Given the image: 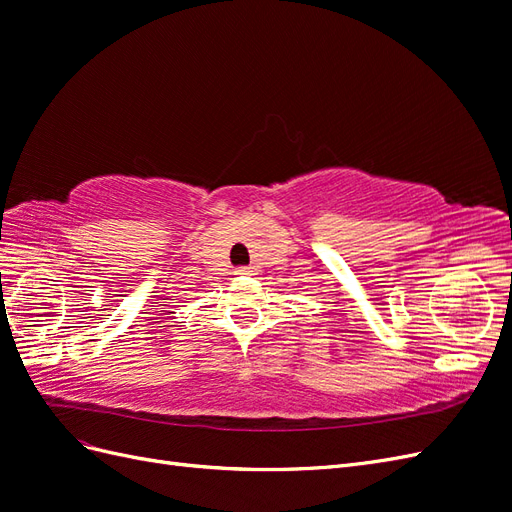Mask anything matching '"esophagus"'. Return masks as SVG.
Returning a JSON list of instances; mask_svg holds the SVG:
<instances>
[{
  "mask_svg": "<svg viewBox=\"0 0 512 512\" xmlns=\"http://www.w3.org/2000/svg\"><path fill=\"white\" fill-rule=\"evenodd\" d=\"M235 273H237V275H252V273H254V267H239Z\"/></svg>",
  "mask_w": 512,
  "mask_h": 512,
  "instance_id": "1",
  "label": "esophagus"
}]
</instances>
